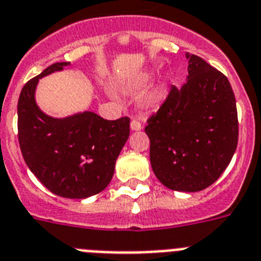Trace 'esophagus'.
Here are the masks:
<instances>
[{
  "mask_svg": "<svg viewBox=\"0 0 261 261\" xmlns=\"http://www.w3.org/2000/svg\"><path fill=\"white\" fill-rule=\"evenodd\" d=\"M130 129H132V130H141V122H140L139 120H132V121H130Z\"/></svg>",
  "mask_w": 261,
  "mask_h": 261,
  "instance_id": "obj_1",
  "label": "esophagus"
}]
</instances>
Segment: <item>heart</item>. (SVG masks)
<instances>
[{
    "mask_svg": "<svg viewBox=\"0 0 261 261\" xmlns=\"http://www.w3.org/2000/svg\"><path fill=\"white\" fill-rule=\"evenodd\" d=\"M153 77H154V73L150 72V71H148V72H142L141 75L137 77V84H141V86L148 84ZM166 91H168V80L166 79L158 80L157 84L153 87V90L150 91V93L148 95V103L150 104V106L157 104L158 101L165 96Z\"/></svg>",
    "mask_w": 261,
    "mask_h": 261,
    "instance_id": "heart-1",
    "label": "heart"
}]
</instances>
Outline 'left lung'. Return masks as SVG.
<instances>
[{"instance_id":"8db88e82","label":"left lung","mask_w":261,"mask_h":261,"mask_svg":"<svg viewBox=\"0 0 261 261\" xmlns=\"http://www.w3.org/2000/svg\"><path fill=\"white\" fill-rule=\"evenodd\" d=\"M188 82L171 87L149 117L150 164L164 186L195 193L226 170L237 150L239 124L235 95L223 73L188 53Z\"/></svg>"}]
</instances>
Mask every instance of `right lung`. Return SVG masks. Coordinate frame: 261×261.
Instances as JSON below:
<instances>
[{"label":"right lung","mask_w":261,"mask_h":261,"mask_svg":"<svg viewBox=\"0 0 261 261\" xmlns=\"http://www.w3.org/2000/svg\"><path fill=\"white\" fill-rule=\"evenodd\" d=\"M54 63L24 84L18 99V141L31 173L54 194L84 199L108 186L116 160L129 137V119L104 120L84 111L57 119L42 112L35 88L43 76L62 71Z\"/></svg>","instance_id":"1"}]
</instances>
